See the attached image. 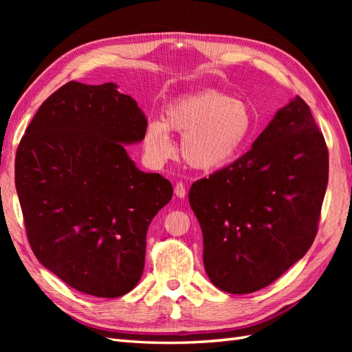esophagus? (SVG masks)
I'll return each instance as SVG.
<instances>
[{"mask_svg":"<svg viewBox=\"0 0 352 352\" xmlns=\"http://www.w3.org/2000/svg\"><path fill=\"white\" fill-rule=\"evenodd\" d=\"M186 184L184 183H182V182H178L177 184H175V188H174V193H175V197L177 198H184L186 197Z\"/></svg>","mask_w":352,"mask_h":352,"instance_id":"esophagus-1","label":"esophagus"}]
</instances>
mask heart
<instances>
[{
	"label": "heart",
	"mask_w": 352,
	"mask_h": 352,
	"mask_svg": "<svg viewBox=\"0 0 352 352\" xmlns=\"http://www.w3.org/2000/svg\"><path fill=\"white\" fill-rule=\"evenodd\" d=\"M170 131L183 134L182 155L192 168L213 170L241 155L256 133V116L248 102L219 91H203L172 101L163 121L146 125L144 146L153 162L174 153Z\"/></svg>",
	"instance_id": "obj_1"
}]
</instances>
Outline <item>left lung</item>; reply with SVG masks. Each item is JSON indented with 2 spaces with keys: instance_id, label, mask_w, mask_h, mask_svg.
Masks as SVG:
<instances>
[{
  "instance_id": "1",
  "label": "left lung",
  "mask_w": 352,
  "mask_h": 352,
  "mask_svg": "<svg viewBox=\"0 0 352 352\" xmlns=\"http://www.w3.org/2000/svg\"><path fill=\"white\" fill-rule=\"evenodd\" d=\"M327 183L324 134L296 96L248 153L189 190L214 286L252 294L302 258L318 233Z\"/></svg>"
}]
</instances>
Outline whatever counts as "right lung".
Here are the masks:
<instances>
[{
  "label": "right lung",
  "mask_w": 352,
  "mask_h": 352,
  "mask_svg": "<svg viewBox=\"0 0 352 352\" xmlns=\"http://www.w3.org/2000/svg\"><path fill=\"white\" fill-rule=\"evenodd\" d=\"M115 83L69 81L48 96L14 159L28 243L68 286L118 298L139 283L146 231L172 184L145 174L124 144L145 138L146 118Z\"/></svg>",
  "instance_id": "add662e5"
}]
</instances>
